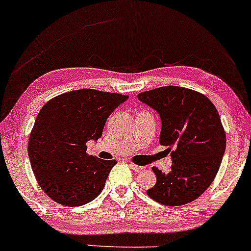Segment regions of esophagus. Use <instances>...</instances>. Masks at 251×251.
I'll list each match as a JSON object with an SVG mask.
<instances>
[{"mask_svg":"<svg viewBox=\"0 0 251 251\" xmlns=\"http://www.w3.org/2000/svg\"><path fill=\"white\" fill-rule=\"evenodd\" d=\"M129 167H130L131 170L135 172H142L143 170H145V167H143V166H137V165H134V163H129Z\"/></svg>","mask_w":251,"mask_h":251,"instance_id":"34e87169","label":"esophagus"}]
</instances>
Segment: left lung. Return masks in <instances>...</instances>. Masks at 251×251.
<instances>
[{"mask_svg":"<svg viewBox=\"0 0 251 251\" xmlns=\"http://www.w3.org/2000/svg\"><path fill=\"white\" fill-rule=\"evenodd\" d=\"M137 98L160 115V145L172 159L168 173L153 167L156 184L148 197L167 206L193 201L213 181L225 153L218 111L206 96L180 86L141 92Z\"/></svg>","mask_w":251,"mask_h":251,"instance_id":"obj_1","label":"left lung"}]
</instances>
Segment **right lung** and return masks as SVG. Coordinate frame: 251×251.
<instances>
[{"label": "right lung", "mask_w": 251, "mask_h": 251, "mask_svg": "<svg viewBox=\"0 0 251 251\" xmlns=\"http://www.w3.org/2000/svg\"><path fill=\"white\" fill-rule=\"evenodd\" d=\"M128 96L83 89L57 96L42 106L28 142V156L44 192L65 206L94 201L115 160L86 154V142L102 136L111 112Z\"/></svg>", "instance_id": "add662e5"}]
</instances>
